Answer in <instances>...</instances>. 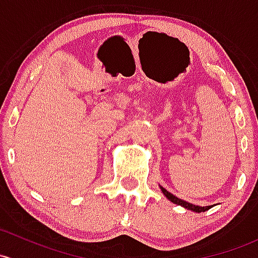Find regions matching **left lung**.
<instances>
[{"label":"left lung","instance_id":"8db88e82","mask_svg":"<svg viewBox=\"0 0 258 258\" xmlns=\"http://www.w3.org/2000/svg\"><path fill=\"white\" fill-rule=\"evenodd\" d=\"M161 189H162V193H163L165 197H167L168 199L170 200V202L174 203V204L181 205V207L189 209V210H193V211H195V213H202V211H207L210 208H213V207H199V205H194V204H191V203L185 202V200L179 199V198L175 197V195H173L172 193H169V191H168L167 189H164L163 186H161Z\"/></svg>","mask_w":258,"mask_h":258}]
</instances>
